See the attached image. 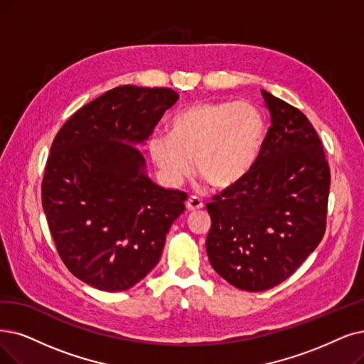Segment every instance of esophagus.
<instances>
[{"instance_id": "esophagus-1", "label": "esophagus", "mask_w": 364, "mask_h": 364, "mask_svg": "<svg viewBox=\"0 0 364 364\" xmlns=\"http://www.w3.org/2000/svg\"><path fill=\"white\" fill-rule=\"evenodd\" d=\"M203 206H205V205H203L201 198H198V197H196V196L190 197V198H188V201H186V209L190 210V212H196V210L201 209Z\"/></svg>"}]
</instances>
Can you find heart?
Listing matches in <instances>:
<instances>
[{"label": "heart", "mask_w": 364, "mask_h": 364, "mask_svg": "<svg viewBox=\"0 0 364 364\" xmlns=\"http://www.w3.org/2000/svg\"><path fill=\"white\" fill-rule=\"evenodd\" d=\"M264 121L250 103H201L171 119L170 136L151 139L156 166L171 181L191 170L216 190H227L245 179L259 155Z\"/></svg>", "instance_id": "b5f03b06"}]
</instances>
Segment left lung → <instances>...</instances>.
I'll use <instances>...</instances> for the list:
<instances>
[{
    "instance_id": "8db88e82",
    "label": "left lung",
    "mask_w": 364,
    "mask_h": 364,
    "mask_svg": "<svg viewBox=\"0 0 364 364\" xmlns=\"http://www.w3.org/2000/svg\"><path fill=\"white\" fill-rule=\"evenodd\" d=\"M272 125L252 170L206 209L210 266L245 291L284 282L326 232L330 167L318 133L299 109L261 90Z\"/></svg>"
}]
</instances>
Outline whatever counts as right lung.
I'll use <instances>...</instances> for the list:
<instances>
[{
  "label": "right lung",
  "instance_id": "right-lung-1",
  "mask_svg": "<svg viewBox=\"0 0 364 364\" xmlns=\"http://www.w3.org/2000/svg\"><path fill=\"white\" fill-rule=\"evenodd\" d=\"M178 98L170 88L118 86L71 114L53 139L43 210L58 254L85 284L124 291L161 258L188 196L154 183L136 144Z\"/></svg>",
  "mask_w": 364,
  "mask_h": 364
}]
</instances>
